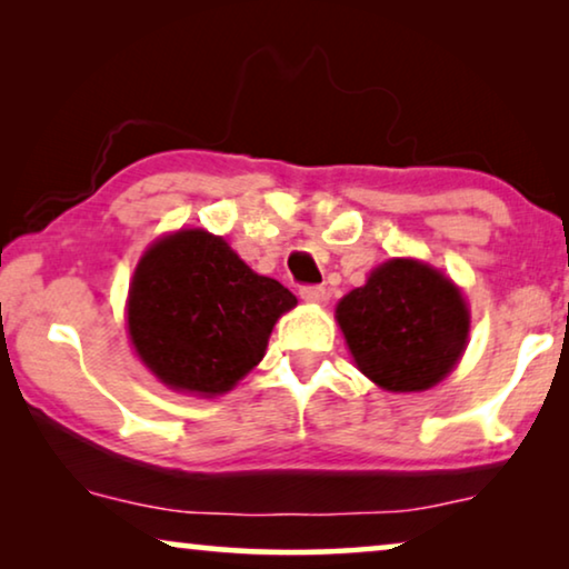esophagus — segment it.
Listing matches in <instances>:
<instances>
[{
    "instance_id": "obj_1",
    "label": "esophagus",
    "mask_w": 569,
    "mask_h": 569,
    "mask_svg": "<svg viewBox=\"0 0 569 569\" xmlns=\"http://www.w3.org/2000/svg\"><path fill=\"white\" fill-rule=\"evenodd\" d=\"M300 300H306V302H323L326 300V290L323 287H318V284H306V287H300Z\"/></svg>"
}]
</instances>
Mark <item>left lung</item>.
Returning a JSON list of instances; mask_svg holds the SVG:
<instances>
[{"label":"left lung","mask_w":569,"mask_h":569,"mask_svg":"<svg viewBox=\"0 0 569 569\" xmlns=\"http://www.w3.org/2000/svg\"><path fill=\"white\" fill-rule=\"evenodd\" d=\"M337 321L362 376L393 393L438 386L469 341L461 290L415 259L372 269L368 282L339 300Z\"/></svg>","instance_id":"8db88e82"}]
</instances>
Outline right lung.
I'll use <instances>...</instances> for the list:
<instances>
[{"instance_id":"right-lung-1","label":"right lung","mask_w":569,"mask_h":569,"mask_svg":"<svg viewBox=\"0 0 569 569\" xmlns=\"http://www.w3.org/2000/svg\"><path fill=\"white\" fill-rule=\"evenodd\" d=\"M298 298L256 274L220 236L193 228L154 240L129 287V339L160 383L212 399L267 352Z\"/></svg>"}]
</instances>
